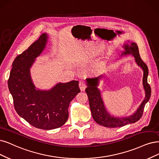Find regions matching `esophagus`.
<instances>
[{
	"mask_svg": "<svg viewBox=\"0 0 159 159\" xmlns=\"http://www.w3.org/2000/svg\"><path fill=\"white\" fill-rule=\"evenodd\" d=\"M79 88L80 89V91H84L85 89L86 88V84L84 81H80Z\"/></svg>",
	"mask_w": 159,
	"mask_h": 159,
	"instance_id": "1",
	"label": "esophagus"
}]
</instances>
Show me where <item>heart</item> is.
I'll return each mask as SVG.
<instances>
[{"mask_svg": "<svg viewBox=\"0 0 159 159\" xmlns=\"http://www.w3.org/2000/svg\"><path fill=\"white\" fill-rule=\"evenodd\" d=\"M103 68V63L102 62H98L95 64H93L89 69V73L92 75H96L102 71Z\"/></svg>", "mask_w": 159, "mask_h": 159, "instance_id": "heart-1", "label": "heart"}]
</instances>
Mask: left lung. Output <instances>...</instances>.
Returning a JSON list of instances; mask_svg holds the SVG:
<instances>
[{"instance_id":"left-lung-1","label":"left lung","mask_w":159,"mask_h":159,"mask_svg":"<svg viewBox=\"0 0 159 159\" xmlns=\"http://www.w3.org/2000/svg\"><path fill=\"white\" fill-rule=\"evenodd\" d=\"M124 51L122 52L120 57L123 56L132 55L135 61L139 67L142 69L143 71V86L145 90V98L140 104L136 111L132 115L126 117H116L110 115L105 109L103 101L102 98L101 91L98 86L99 82L104 78V75H100L97 78L86 79V92L89 98V104L92 116L98 124L107 128L122 127L128 124H132L138 121L142 117L145 104L149 100L151 97V90L149 84L148 83V67L140 57L139 49L136 43L128 40L126 43L123 44Z\"/></svg>"}]
</instances>
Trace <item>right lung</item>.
I'll return each mask as SVG.
<instances>
[{
    "mask_svg": "<svg viewBox=\"0 0 159 159\" xmlns=\"http://www.w3.org/2000/svg\"><path fill=\"white\" fill-rule=\"evenodd\" d=\"M47 41L48 34H42L28 49L16 57L8 85L17 113L33 126L49 130L66 122L69 103L80 90L77 80L59 83L48 90L35 87L30 69L43 52Z\"/></svg>",
    "mask_w": 159,
    "mask_h": 159,
    "instance_id": "add662e5",
    "label": "right lung"
}]
</instances>
